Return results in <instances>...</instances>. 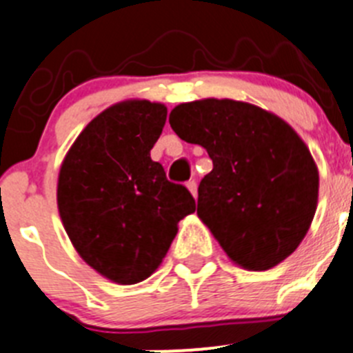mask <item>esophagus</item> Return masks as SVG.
<instances>
[{
  "mask_svg": "<svg viewBox=\"0 0 353 353\" xmlns=\"http://www.w3.org/2000/svg\"><path fill=\"white\" fill-rule=\"evenodd\" d=\"M187 189L190 190V194H192L194 198L198 196V183H196V180H189V182H187Z\"/></svg>",
  "mask_w": 353,
  "mask_h": 353,
  "instance_id": "34e87169",
  "label": "esophagus"
}]
</instances>
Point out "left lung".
<instances>
[{
    "mask_svg": "<svg viewBox=\"0 0 353 353\" xmlns=\"http://www.w3.org/2000/svg\"><path fill=\"white\" fill-rule=\"evenodd\" d=\"M170 124L213 161L199 183L198 215L229 259L264 271L289 257L319 199V171L296 131L250 103L213 98L174 106Z\"/></svg>",
    "mask_w": 353,
    "mask_h": 353,
    "instance_id": "1",
    "label": "left lung"
}]
</instances>
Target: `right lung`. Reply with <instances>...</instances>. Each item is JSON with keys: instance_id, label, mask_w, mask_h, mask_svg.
Listing matches in <instances>:
<instances>
[{"instance_id": "right-lung-1", "label": "right lung", "mask_w": 353, "mask_h": 353, "mask_svg": "<svg viewBox=\"0 0 353 353\" xmlns=\"http://www.w3.org/2000/svg\"><path fill=\"white\" fill-rule=\"evenodd\" d=\"M168 110L145 99L101 112L64 157L57 206L80 257L103 276L132 285L150 276L196 210L187 187L150 157Z\"/></svg>"}]
</instances>
